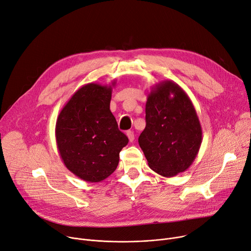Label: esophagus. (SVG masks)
<instances>
[{
    "instance_id": "obj_1",
    "label": "esophagus",
    "mask_w": 251,
    "mask_h": 251,
    "mask_svg": "<svg viewBox=\"0 0 251 251\" xmlns=\"http://www.w3.org/2000/svg\"><path fill=\"white\" fill-rule=\"evenodd\" d=\"M126 136H127V138H128V140H129L130 143L134 142V140H135L134 131H132V130H127V131H126Z\"/></svg>"
}]
</instances>
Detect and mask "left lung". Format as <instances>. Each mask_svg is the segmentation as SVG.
<instances>
[{
    "label": "left lung",
    "mask_w": 251,
    "mask_h": 251,
    "mask_svg": "<svg viewBox=\"0 0 251 251\" xmlns=\"http://www.w3.org/2000/svg\"><path fill=\"white\" fill-rule=\"evenodd\" d=\"M202 141L196 108L173 81L156 84L146 102V127L139 144L149 167L165 177L189 168Z\"/></svg>",
    "instance_id": "left-lung-1"
}]
</instances>
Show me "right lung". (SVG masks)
<instances>
[{
  "instance_id": "add662e5",
  "label": "right lung",
  "mask_w": 251,
  "mask_h": 251,
  "mask_svg": "<svg viewBox=\"0 0 251 251\" xmlns=\"http://www.w3.org/2000/svg\"><path fill=\"white\" fill-rule=\"evenodd\" d=\"M115 84L82 86L57 116L58 153L65 166L86 182H100L113 173L128 143L109 108Z\"/></svg>"
}]
</instances>
